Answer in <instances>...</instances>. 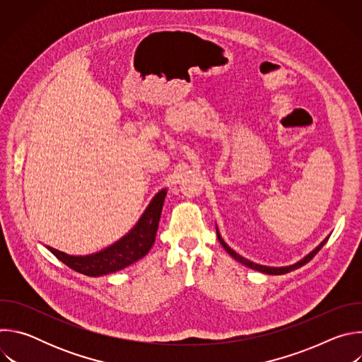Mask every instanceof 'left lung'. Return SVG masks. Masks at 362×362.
Listing matches in <instances>:
<instances>
[{
    "label": "left lung",
    "mask_w": 362,
    "mask_h": 362,
    "mask_svg": "<svg viewBox=\"0 0 362 362\" xmlns=\"http://www.w3.org/2000/svg\"><path fill=\"white\" fill-rule=\"evenodd\" d=\"M218 239H219V242H221V245L226 249V252L232 256V257H235L236 261H239L240 264H243V265H246L247 268H252V269H256V271H259V272H264V274H268V275H284V274H288V272H291V271H295V269H298V268H300L302 265H305V264H308L309 261L313 259V257L318 253V250L325 245V242L328 240V238L315 249V250H313L311 253H309L308 256H305L303 259L300 261V262H298V264H295V265H292V267H285V268H269V267H264V265H257V264H253V262H250V261H247V259H245V257H242L240 255H238L233 249H230L225 242H223V239L221 238V235H219V232H218Z\"/></svg>",
    "instance_id": "8db88e82"
}]
</instances>
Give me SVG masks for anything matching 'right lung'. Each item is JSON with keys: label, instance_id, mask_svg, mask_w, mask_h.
Instances as JSON below:
<instances>
[{"label": "right lung", "instance_id": "right-lung-1", "mask_svg": "<svg viewBox=\"0 0 362 362\" xmlns=\"http://www.w3.org/2000/svg\"><path fill=\"white\" fill-rule=\"evenodd\" d=\"M165 197L166 190H160L150 202L148 208L144 211L134 229L123 239L98 253L88 256H70L51 246L47 247L69 268L87 276H100L120 271L141 259L153 246L159 228Z\"/></svg>", "mask_w": 362, "mask_h": 362}]
</instances>
